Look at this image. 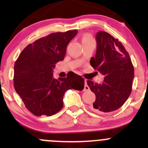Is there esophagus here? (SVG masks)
<instances>
[{
    "label": "esophagus",
    "mask_w": 148,
    "mask_h": 148,
    "mask_svg": "<svg viewBox=\"0 0 148 148\" xmlns=\"http://www.w3.org/2000/svg\"><path fill=\"white\" fill-rule=\"evenodd\" d=\"M90 90V87L87 85V80H84V91H87V90Z\"/></svg>",
    "instance_id": "obj_1"
}]
</instances>
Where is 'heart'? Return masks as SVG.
I'll use <instances>...</instances> for the list:
<instances>
[{
	"label": "heart",
	"mask_w": 148,
	"mask_h": 148,
	"mask_svg": "<svg viewBox=\"0 0 148 148\" xmlns=\"http://www.w3.org/2000/svg\"><path fill=\"white\" fill-rule=\"evenodd\" d=\"M88 40H92L91 37H90V35L84 36V38H83V42H84V41H88Z\"/></svg>",
	"instance_id": "1"
}]
</instances>
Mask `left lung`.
Listing matches in <instances>:
<instances>
[{
	"mask_svg": "<svg viewBox=\"0 0 148 148\" xmlns=\"http://www.w3.org/2000/svg\"><path fill=\"white\" fill-rule=\"evenodd\" d=\"M95 39L96 55L91 58L90 64L104 75V80L100 84L87 80L96 96L92 108L96 112H112L121 107L131 94L134 67L119 40L103 31L97 33Z\"/></svg>",
	"mask_w": 148,
	"mask_h": 148,
	"instance_id": "8db88e82",
	"label": "left lung"
}]
</instances>
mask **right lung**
Instances as JSON below:
<instances>
[{
  "label": "right lung",
  "instance_id": "obj_1",
  "mask_svg": "<svg viewBox=\"0 0 148 148\" xmlns=\"http://www.w3.org/2000/svg\"><path fill=\"white\" fill-rule=\"evenodd\" d=\"M77 30L56 32L27 45L14 64V85L26 108L37 116H50L63 108L66 90H82L84 80L71 74L64 78H53L56 64L64 60L69 42Z\"/></svg>",
  "mask_w": 148,
  "mask_h": 148
}]
</instances>
